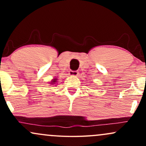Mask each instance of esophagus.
<instances>
[{"instance_id": "1", "label": "esophagus", "mask_w": 146, "mask_h": 146, "mask_svg": "<svg viewBox=\"0 0 146 146\" xmlns=\"http://www.w3.org/2000/svg\"><path fill=\"white\" fill-rule=\"evenodd\" d=\"M78 71H69V75H71V76H77V75H78Z\"/></svg>"}]
</instances>
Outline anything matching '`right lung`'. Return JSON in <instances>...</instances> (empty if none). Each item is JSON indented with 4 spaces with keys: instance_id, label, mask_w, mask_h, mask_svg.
<instances>
[{
    "instance_id": "obj_1",
    "label": "right lung",
    "mask_w": 146,
    "mask_h": 146,
    "mask_svg": "<svg viewBox=\"0 0 146 146\" xmlns=\"http://www.w3.org/2000/svg\"><path fill=\"white\" fill-rule=\"evenodd\" d=\"M56 80H57V79H54V80H52L51 84H55L56 82Z\"/></svg>"
}]
</instances>
